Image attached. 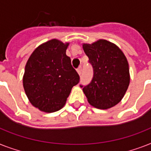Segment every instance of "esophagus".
<instances>
[{"label": "esophagus", "instance_id": "1", "mask_svg": "<svg viewBox=\"0 0 151 151\" xmlns=\"http://www.w3.org/2000/svg\"><path fill=\"white\" fill-rule=\"evenodd\" d=\"M77 71H78V74L81 75V72H82V67H81V66H79L78 68V70H77Z\"/></svg>", "mask_w": 151, "mask_h": 151}]
</instances>
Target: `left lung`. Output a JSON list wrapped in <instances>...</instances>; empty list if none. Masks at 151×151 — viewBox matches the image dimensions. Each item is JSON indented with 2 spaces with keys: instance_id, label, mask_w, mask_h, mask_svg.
I'll return each mask as SVG.
<instances>
[{
  "instance_id": "1",
  "label": "left lung",
  "mask_w": 151,
  "mask_h": 151,
  "mask_svg": "<svg viewBox=\"0 0 151 151\" xmlns=\"http://www.w3.org/2000/svg\"><path fill=\"white\" fill-rule=\"evenodd\" d=\"M82 47L94 71L92 81L83 88L88 102L103 110L114 106L123 99L130 83L126 57L115 44L103 39Z\"/></svg>"
}]
</instances>
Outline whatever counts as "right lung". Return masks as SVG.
Returning a JSON list of instances; mask_svg holds the SVG:
<instances>
[{"label":"right lung","instance_id":"right-lung-1","mask_svg":"<svg viewBox=\"0 0 151 151\" xmlns=\"http://www.w3.org/2000/svg\"><path fill=\"white\" fill-rule=\"evenodd\" d=\"M70 43L52 39L35 48L27 60L22 84L34 107L45 113L58 111L66 104L79 75L66 55Z\"/></svg>","mask_w":151,"mask_h":151}]
</instances>
